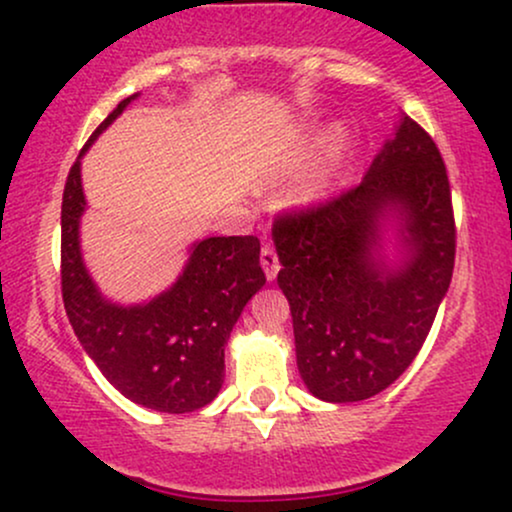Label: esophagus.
<instances>
[{"instance_id":"esophagus-1","label":"esophagus","mask_w":512,"mask_h":512,"mask_svg":"<svg viewBox=\"0 0 512 512\" xmlns=\"http://www.w3.org/2000/svg\"><path fill=\"white\" fill-rule=\"evenodd\" d=\"M260 262H262V269H264V274H267L269 281H274L278 269H281V264H278V255H276V250L271 248V245H264V248H262Z\"/></svg>"}]
</instances>
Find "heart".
I'll list each match as a JSON object with an SVG mask.
<instances>
[{
  "instance_id": "heart-1",
  "label": "heart",
  "mask_w": 512,
  "mask_h": 512,
  "mask_svg": "<svg viewBox=\"0 0 512 512\" xmlns=\"http://www.w3.org/2000/svg\"><path fill=\"white\" fill-rule=\"evenodd\" d=\"M323 174H326V165H316L314 170L307 174V179H304L300 186L302 196H309V193H314L316 189H319V186L323 184Z\"/></svg>"
}]
</instances>
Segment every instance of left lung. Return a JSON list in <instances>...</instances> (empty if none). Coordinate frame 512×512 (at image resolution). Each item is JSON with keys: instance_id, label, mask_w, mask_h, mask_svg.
<instances>
[{"instance_id": "1", "label": "left lung", "mask_w": 512, "mask_h": 512, "mask_svg": "<svg viewBox=\"0 0 512 512\" xmlns=\"http://www.w3.org/2000/svg\"><path fill=\"white\" fill-rule=\"evenodd\" d=\"M390 214L407 248L399 265L379 252ZM274 243L309 392L333 404L383 392L416 359L454 274V205L437 144L404 115L357 186L278 215Z\"/></svg>"}]
</instances>
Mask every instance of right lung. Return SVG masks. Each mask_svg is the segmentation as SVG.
Instances as JSON below:
<instances>
[{
    "mask_svg": "<svg viewBox=\"0 0 512 512\" xmlns=\"http://www.w3.org/2000/svg\"><path fill=\"white\" fill-rule=\"evenodd\" d=\"M137 96V94H134ZM96 127L80 158L127 103ZM80 158L61 205V293L70 326L108 383L134 404L163 413L203 409L224 383V345L252 295L267 283L255 236H212L193 245L177 283L146 304L120 307L94 286L82 262Z\"/></svg>",
    "mask_w": 512,
    "mask_h": 512,
    "instance_id": "right-lung-1",
    "label": "right lung"
}]
</instances>
